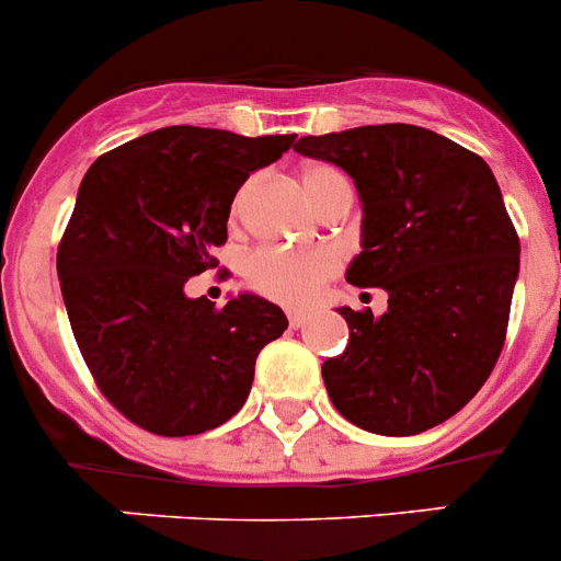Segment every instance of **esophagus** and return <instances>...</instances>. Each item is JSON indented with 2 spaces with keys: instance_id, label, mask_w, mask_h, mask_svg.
Wrapping results in <instances>:
<instances>
[{
  "instance_id": "1",
  "label": "esophagus",
  "mask_w": 561,
  "mask_h": 561,
  "mask_svg": "<svg viewBox=\"0 0 561 561\" xmlns=\"http://www.w3.org/2000/svg\"><path fill=\"white\" fill-rule=\"evenodd\" d=\"M287 320H290L293 329H298V325L307 323L309 312H304V309H290V312H287Z\"/></svg>"
}]
</instances>
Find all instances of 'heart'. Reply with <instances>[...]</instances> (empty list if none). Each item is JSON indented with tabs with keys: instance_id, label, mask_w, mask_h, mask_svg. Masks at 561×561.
Masks as SVG:
<instances>
[{
	"instance_id": "heart-1",
	"label": "heart",
	"mask_w": 561,
	"mask_h": 561,
	"mask_svg": "<svg viewBox=\"0 0 561 561\" xmlns=\"http://www.w3.org/2000/svg\"><path fill=\"white\" fill-rule=\"evenodd\" d=\"M336 186H351V181L336 167L312 164L304 170V188L314 205ZM238 203H241V197H238ZM336 268H340V257L331 249L296 252V249L282 247H260L247 257L243 276L260 296L290 304V307H301L318 296L323 282L331 279Z\"/></svg>"
}]
</instances>
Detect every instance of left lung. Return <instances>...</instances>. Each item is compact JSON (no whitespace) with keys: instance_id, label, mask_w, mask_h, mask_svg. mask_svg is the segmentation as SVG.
Returning <instances> with one entry per match:
<instances>
[{"instance_id":"left-lung-1","label":"left lung","mask_w":561,"mask_h":561,"mask_svg":"<svg viewBox=\"0 0 561 561\" xmlns=\"http://www.w3.org/2000/svg\"><path fill=\"white\" fill-rule=\"evenodd\" d=\"M362 199V252L345 279L380 287L389 309L340 307L351 340L325 358L336 411L378 436L442 425L480 391L502 353L520 243L491 167L436 130L405 123L301 136Z\"/></svg>"}]
</instances>
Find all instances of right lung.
Returning <instances> with one entry per match:
<instances>
[{
  "instance_id": "right-lung-1",
  "label": "right lung",
  "mask_w": 561,
  "mask_h": 561,
  "mask_svg": "<svg viewBox=\"0 0 561 561\" xmlns=\"http://www.w3.org/2000/svg\"><path fill=\"white\" fill-rule=\"evenodd\" d=\"M296 134L238 136L170 125L87 170L57 252L79 351L106 400L159 436H197L236 416L254 362L282 336L276 304L238 293L221 309L188 298L214 268L238 188L296 148Z\"/></svg>"
}]
</instances>
